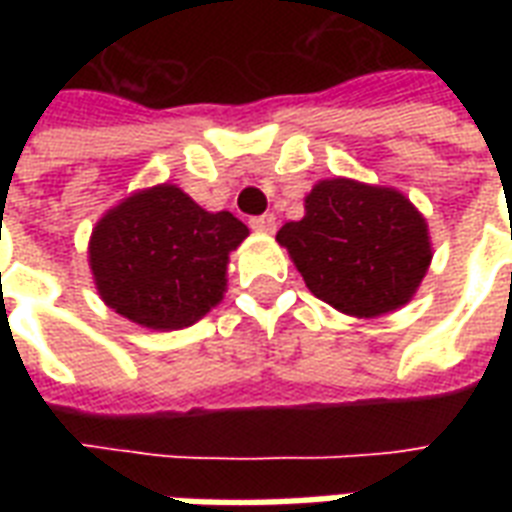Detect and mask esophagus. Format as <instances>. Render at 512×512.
Listing matches in <instances>:
<instances>
[{
  "mask_svg": "<svg viewBox=\"0 0 512 512\" xmlns=\"http://www.w3.org/2000/svg\"><path fill=\"white\" fill-rule=\"evenodd\" d=\"M249 225H252V228H255V231H260V233H273V231H276V217H273V215L252 217V220H249Z\"/></svg>",
  "mask_w": 512,
  "mask_h": 512,
  "instance_id": "1",
  "label": "esophagus"
}]
</instances>
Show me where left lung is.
Instances as JSON below:
<instances>
[{
	"label": "left lung",
	"instance_id": "1",
	"mask_svg": "<svg viewBox=\"0 0 512 512\" xmlns=\"http://www.w3.org/2000/svg\"><path fill=\"white\" fill-rule=\"evenodd\" d=\"M276 241L313 295L356 319L409 303L433 257L428 223L404 193L348 177L313 185L305 217Z\"/></svg>",
	"mask_w": 512,
	"mask_h": 512
}]
</instances>
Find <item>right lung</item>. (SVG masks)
<instances>
[{"label":"right lung","mask_w":512,"mask_h":512,"mask_svg":"<svg viewBox=\"0 0 512 512\" xmlns=\"http://www.w3.org/2000/svg\"><path fill=\"white\" fill-rule=\"evenodd\" d=\"M249 236L231 212H207L177 185L127 196L90 236L100 300L148 329H183L225 295L228 255Z\"/></svg>","instance_id":"add662e5"}]
</instances>
